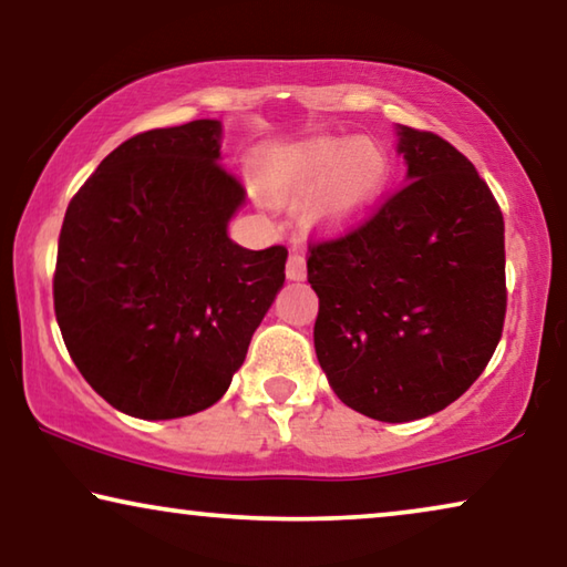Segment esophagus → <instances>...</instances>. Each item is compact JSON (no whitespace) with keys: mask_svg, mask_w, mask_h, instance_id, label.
<instances>
[{"mask_svg":"<svg viewBox=\"0 0 567 567\" xmlns=\"http://www.w3.org/2000/svg\"><path fill=\"white\" fill-rule=\"evenodd\" d=\"M286 276H289V281H305V276H307L305 255H299V252L289 255V260H286Z\"/></svg>","mask_w":567,"mask_h":567,"instance_id":"1","label":"esophagus"}]
</instances>
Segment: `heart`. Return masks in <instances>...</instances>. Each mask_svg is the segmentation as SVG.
<instances>
[{
    "instance_id": "b5f03b06",
    "label": "heart",
    "mask_w": 567,
    "mask_h": 567,
    "mask_svg": "<svg viewBox=\"0 0 567 567\" xmlns=\"http://www.w3.org/2000/svg\"><path fill=\"white\" fill-rule=\"evenodd\" d=\"M390 159L363 136H315L278 146L260 159L255 185L268 204H309V224L324 235L353 229L382 196Z\"/></svg>"
}]
</instances>
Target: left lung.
Masks as SVG:
<instances>
[{
  "instance_id": "left-lung-1",
  "label": "left lung",
  "mask_w": 567,
  "mask_h": 567,
  "mask_svg": "<svg viewBox=\"0 0 567 567\" xmlns=\"http://www.w3.org/2000/svg\"><path fill=\"white\" fill-rule=\"evenodd\" d=\"M405 183L351 235L312 247L317 361L348 408L384 423L470 390L506 317L503 214L472 162L398 126Z\"/></svg>"
}]
</instances>
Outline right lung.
I'll return each instance as SVG.
<instances>
[{
	"instance_id": "right-lung-1",
	"label": "right lung",
	"mask_w": 567,
	"mask_h": 567,
	"mask_svg": "<svg viewBox=\"0 0 567 567\" xmlns=\"http://www.w3.org/2000/svg\"><path fill=\"white\" fill-rule=\"evenodd\" d=\"M221 121L123 142L66 208L53 307L66 351L115 410L169 421L212 408L284 286L286 247L227 227L245 190L219 165Z\"/></svg>"
}]
</instances>
